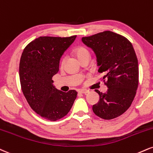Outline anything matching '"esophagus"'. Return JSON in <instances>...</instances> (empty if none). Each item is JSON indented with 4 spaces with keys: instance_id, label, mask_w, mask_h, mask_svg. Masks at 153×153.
<instances>
[{
    "instance_id": "obj_1",
    "label": "esophagus",
    "mask_w": 153,
    "mask_h": 153,
    "mask_svg": "<svg viewBox=\"0 0 153 153\" xmlns=\"http://www.w3.org/2000/svg\"><path fill=\"white\" fill-rule=\"evenodd\" d=\"M79 93H82V94H86V93H89V91H87V90L82 89V90H80V91H79Z\"/></svg>"
}]
</instances>
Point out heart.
I'll use <instances>...</instances> for the list:
<instances>
[{"label": "heart", "instance_id": "heart-1", "mask_svg": "<svg viewBox=\"0 0 153 153\" xmlns=\"http://www.w3.org/2000/svg\"><path fill=\"white\" fill-rule=\"evenodd\" d=\"M75 55L80 61L83 58H90L89 51L84 46H79L76 48V49L75 50ZM64 62H65V58L62 60V64H63Z\"/></svg>", "mask_w": 153, "mask_h": 153}]
</instances>
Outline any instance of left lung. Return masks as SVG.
I'll return each mask as SVG.
<instances>
[{
	"label": "left lung",
	"instance_id": "1",
	"mask_svg": "<svg viewBox=\"0 0 153 153\" xmlns=\"http://www.w3.org/2000/svg\"><path fill=\"white\" fill-rule=\"evenodd\" d=\"M82 41L94 51L98 72L107 80L105 93L95 90L100 99L93 105L97 116L111 120L124 113L134 100L138 86V61L132 43L126 38L112 31H104L82 38Z\"/></svg>",
	"mask_w": 153,
	"mask_h": 153
}]
</instances>
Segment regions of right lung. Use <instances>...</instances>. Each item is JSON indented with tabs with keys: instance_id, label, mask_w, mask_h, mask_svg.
Wrapping results in <instances>:
<instances>
[{
	"instance_id": "right-lung-1",
	"label": "right lung",
	"mask_w": 153,
	"mask_h": 153,
	"mask_svg": "<svg viewBox=\"0 0 153 153\" xmlns=\"http://www.w3.org/2000/svg\"><path fill=\"white\" fill-rule=\"evenodd\" d=\"M76 36L68 38L39 37L30 42L21 55L19 76L22 91L30 108L41 117L56 121L65 116L77 97V92L59 91L53 77L60 60Z\"/></svg>"
}]
</instances>
